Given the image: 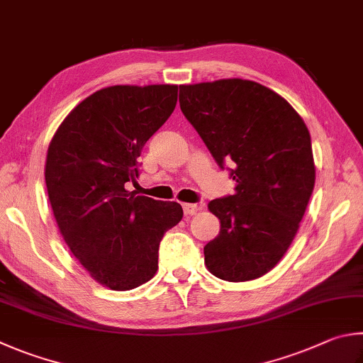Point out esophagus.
I'll use <instances>...</instances> for the list:
<instances>
[{
    "instance_id": "obj_1",
    "label": "esophagus",
    "mask_w": 363,
    "mask_h": 363,
    "mask_svg": "<svg viewBox=\"0 0 363 363\" xmlns=\"http://www.w3.org/2000/svg\"><path fill=\"white\" fill-rule=\"evenodd\" d=\"M182 208H184V214H187V216L196 214L200 211V206L196 203H186V204H182Z\"/></svg>"
}]
</instances>
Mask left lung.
<instances>
[{"label":"left lung","instance_id":"8db88e82","mask_svg":"<svg viewBox=\"0 0 363 363\" xmlns=\"http://www.w3.org/2000/svg\"><path fill=\"white\" fill-rule=\"evenodd\" d=\"M179 104L217 164H232L236 182L233 195L208 204L220 232L204 246V263L223 281L260 278L287 252L311 199L306 125L281 95L245 79L179 85Z\"/></svg>","mask_w":363,"mask_h":363}]
</instances>
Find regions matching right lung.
Segmentation results:
<instances>
[{
  "label": "right lung",
  "instance_id": "add662e5",
  "mask_svg": "<svg viewBox=\"0 0 363 363\" xmlns=\"http://www.w3.org/2000/svg\"><path fill=\"white\" fill-rule=\"evenodd\" d=\"M176 101L177 85L101 89L71 111L49 144L45 186L57 225L91 278L113 291L154 278L163 235L182 219L179 203L125 189Z\"/></svg>",
  "mask_w": 363,
  "mask_h": 363
}]
</instances>
